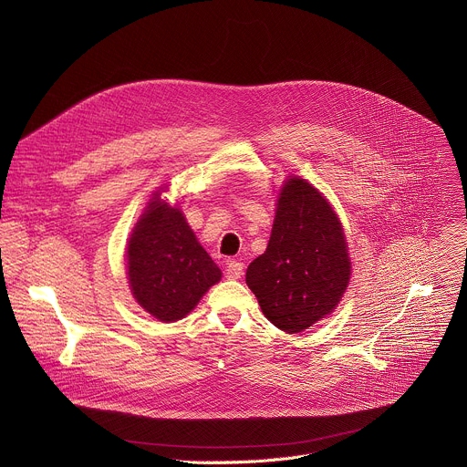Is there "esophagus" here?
Listing matches in <instances>:
<instances>
[{"label": "esophagus", "instance_id": "34e87169", "mask_svg": "<svg viewBox=\"0 0 467 467\" xmlns=\"http://www.w3.org/2000/svg\"><path fill=\"white\" fill-rule=\"evenodd\" d=\"M244 274V264L238 260H229L225 265V277L227 279H240Z\"/></svg>", "mask_w": 467, "mask_h": 467}]
</instances>
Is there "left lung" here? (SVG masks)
<instances>
[{"label":"left lung","mask_w":467,"mask_h":467,"mask_svg":"<svg viewBox=\"0 0 467 467\" xmlns=\"http://www.w3.org/2000/svg\"><path fill=\"white\" fill-rule=\"evenodd\" d=\"M351 277L342 223L305 179L290 177L277 199L272 236L245 283L275 327L301 332L340 303Z\"/></svg>","instance_id":"obj_1"}]
</instances>
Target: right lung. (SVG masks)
<instances>
[{
	"label": "right lung",
	"mask_w": 467,
	"mask_h": 467,
	"mask_svg": "<svg viewBox=\"0 0 467 467\" xmlns=\"http://www.w3.org/2000/svg\"><path fill=\"white\" fill-rule=\"evenodd\" d=\"M132 297L161 321L184 317L222 279V272L197 242L181 209L153 193L127 245Z\"/></svg>",
	"instance_id": "obj_1"
}]
</instances>
